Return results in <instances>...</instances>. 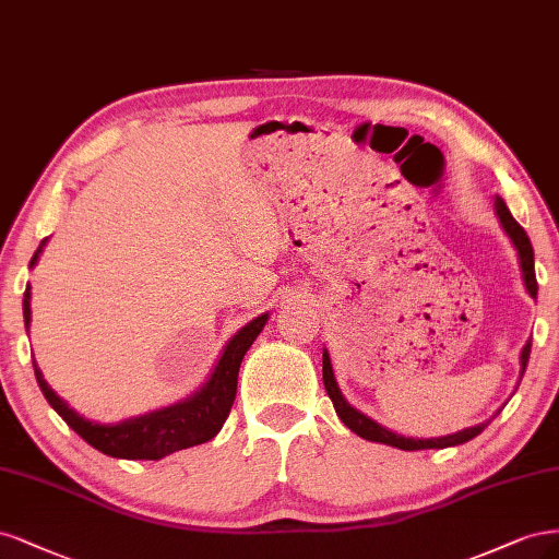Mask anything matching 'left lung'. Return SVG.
Segmentation results:
<instances>
[{
  "label": "left lung",
  "instance_id": "1",
  "mask_svg": "<svg viewBox=\"0 0 559 559\" xmlns=\"http://www.w3.org/2000/svg\"><path fill=\"white\" fill-rule=\"evenodd\" d=\"M495 213H497L501 229L507 231V237L511 239L513 248L518 250L520 272H522V283H525V290L530 293L532 299H536L538 285H536V274H534V250H532L527 231L515 223V218L511 215L507 202H503L499 194H495ZM530 353H532V341H527L525 348H522V353H520V378H522V373H525V369H527ZM322 381H325V390H328L330 400H332V404H334L336 416L341 418V423H344L350 431H355L357 437H362V439H367V441L385 443V445L400 448V450H427V448H450V445H460V443H466V441H472L474 437H478L480 431L490 425V420H485V423H480V425H476V427H466V429L455 431V435L435 437V439L402 437V435H397V431H392V429H388V427H383V425H378L376 420H371L369 416H365V413H359L357 408H353V406L346 402V397H344V394H341L338 383H336V378H334V369H332V359H330L328 348L322 350ZM495 416H497V413H495Z\"/></svg>",
  "mask_w": 559,
  "mask_h": 559
}]
</instances>
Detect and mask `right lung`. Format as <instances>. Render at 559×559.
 Here are the masks:
<instances>
[{"mask_svg": "<svg viewBox=\"0 0 559 559\" xmlns=\"http://www.w3.org/2000/svg\"><path fill=\"white\" fill-rule=\"evenodd\" d=\"M46 243L48 239L39 243L37 253H34L29 262V269H34V264L39 262V255ZM29 299H32V287L27 283L25 299H23V316H25L27 330L32 322ZM266 320H269V313L258 316L227 341L218 362H215L209 376V381L200 390L192 392L190 397L176 402L171 406H162L157 411L143 413V416L111 423V425L87 420L79 416L74 408H69V404L60 397V394L46 383L41 369L32 359L34 376H37V383L44 392L46 402L58 411V416L74 429L83 441L97 448L99 453L109 457H120V460H162L176 453V450H186L192 445L206 443L223 429L229 416V408L234 404V397H237V381H239V367L243 362V355L248 353L250 346H253L258 334L264 330Z\"/></svg>", "mask_w": 559, "mask_h": 559, "instance_id": "right-lung-1", "label": "right lung"}]
</instances>
